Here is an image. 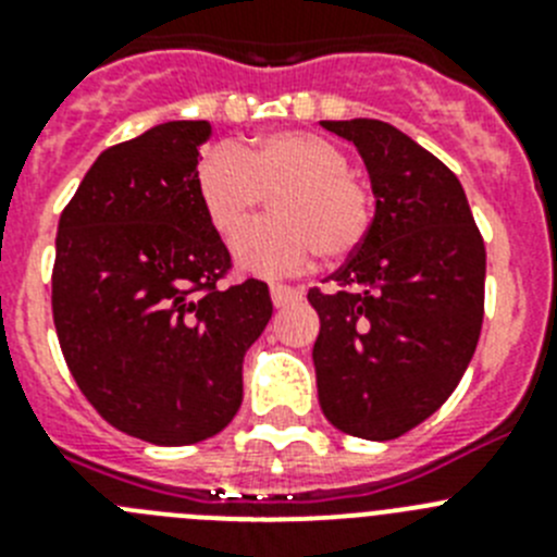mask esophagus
Segmentation results:
<instances>
[{
  "label": "esophagus",
  "mask_w": 557,
  "mask_h": 557,
  "mask_svg": "<svg viewBox=\"0 0 557 557\" xmlns=\"http://www.w3.org/2000/svg\"><path fill=\"white\" fill-rule=\"evenodd\" d=\"M270 298L275 307H289V304L301 301V289L287 287V284H270Z\"/></svg>",
  "instance_id": "34e87169"
}]
</instances>
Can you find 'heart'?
I'll return each mask as SVG.
<instances>
[{
  "label": "heart",
  "mask_w": 557,
  "mask_h": 557,
  "mask_svg": "<svg viewBox=\"0 0 557 557\" xmlns=\"http://www.w3.org/2000/svg\"><path fill=\"white\" fill-rule=\"evenodd\" d=\"M195 191L218 234L243 228L264 195L273 218L234 239V259L262 278L301 273L318 250L346 259L373 225V191L348 170V156L318 133L270 131L243 147H211L195 166Z\"/></svg>",
  "instance_id": "b5f03b06"
}]
</instances>
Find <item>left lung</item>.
Masks as SVG:
<instances>
[{
	"mask_svg": "<svg viewBox=\"0 0 557 557\" xmlns=\"http://www.w3.org/2000/svg\"><path fill=\"white\" fill-rule=\"evenodd\" d=\"M354 141L376 195L366 243L312 287V359L323 416L393 441L441 410L474 357L485 312V243L455 172L379 120L323 122Z\"/></svg>",
	"mask_w": 557,
	"mask_h": 557,
	"instance_id": "left-lung-1",
	"label": "left lung"
}]
</instances>
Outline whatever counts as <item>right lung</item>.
Here are the masks:
<instances>
[{"label":"right lung","instance_id":"right-lung-1","mask_svg":"<svg viewBox=\"0 0 557 557\" xmlns=\"http://www.w3.org/2000/svg\"><path fill=\"white\" fill-rule=\"evenodd\" d=\"M209 122H166L100 152L61 214L52 318L108 424L156 446L218 435L243 405V359L273 314L231 273L195 191Z\"/></svg>","mask_w":557,"mask_h":557}]
</instances>
